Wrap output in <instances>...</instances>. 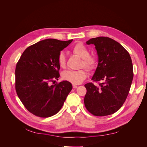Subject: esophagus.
I'll return each mask as SVG.
<instances>
[{"instance_id":"1","label":"esophagus","mask_w":147,"mask_h":147,"mask_svg":"<svg viewBox=\"0 0 147 147\" xmlns=\"http://www.w3.org/2000/svg\"><path fill=\"white\" fill-rule=\"evenodd\" d=\"M72 87H73V88L75 89V88H77L78 86H77V85H75V84H73V85H72Z\"/></svg>"}]
</instances>
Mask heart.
<instances>
[{
	"label": "heart",
	"mask_w": 147,
	"mask_h": 147,
	"mask_svg": "<svg viewBox=\"0 0 147 147\" xmlns=\"http://www.w3.org/2000/svg\"><path fill=\"white\" fill-rule=\"evenodd\" d=\"M72 52L82 58L81 67H83L89 72L94 70L98 64L97 57L92 55H90V51L86 46L81 42L77 43L72 47ZM57 63L61 68H64L65 66V56L63 53H60L57 57ZM87 76L85 70L80 69L78 70H67L62 74L63 80L74 84L82 83Z\"/></svg>",
	"instance_id": "heart-1"
}]
</instances>
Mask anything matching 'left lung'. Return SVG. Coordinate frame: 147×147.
<instances>
[{
  "mask_svg": "<svg viewBox=\"0 0 147 147\" xmlns=\"http://www.w3.org/2000/svg\"><path fill=\"white\" fill-rule=\"evenodd\" d=\"M86 43L94 44L98 55V65L91 80L99 86L84 84V105L94 116L112 115L121 107L130 90L134 77L131 56L121 44L109 37L92 38Z\"/></svg>",
  "mask_w": 147,
  "mask_h": 147,
  "instance_id": "left-lung-1",
  "label": "left lung"
}]
</instances>
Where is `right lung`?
<instances>
[{
	"label": "right lung",
	"instance_id": "obj_1",
	"mask_svg": "<svg viewBox=\"0 0 147 147\" xmlns=\"http://www.w3.org/2000/svg\"><path fill=\"white\" fill-rule=\"evenodd\" d=\"M72 40H43L26 48L18 61L15 90L25 108L35 116L47 118L59 112L72 90L67 81L54 83L59 77L57 57Z\"/></svg>",
	"mask_w": 147,
	"mask_h": 147
}]
</instances>
